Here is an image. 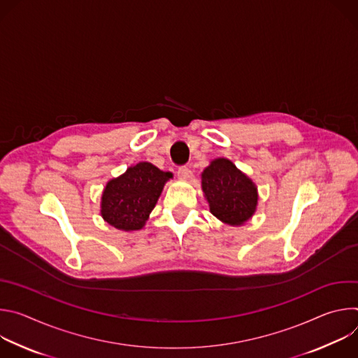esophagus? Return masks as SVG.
I'll list each match as a JSON object with an SVG mask.
<instances>
[{"label": "esophagus", "instance_id": "1", "mask_svg": "<svg viewBox=\"0 0 358 358\" xmlns=\"http://www.w3.org/2000/svg\"><path fill=\"white\" fill-rule=\"evenodd\" d=\"M177 174H178V177H180V178H182V180H189V178L192 177V173H191V170H189L187 166H181V167H178Z\"/></svg>", "mask_w": 358, "mask_h": 358}]
</instances>
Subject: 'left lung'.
Masks as SVG:
<instances>
[{
  "instance_id": "left-lung-1",
  "label": "left lung",
  "mask_w": 358,
  "mask_h": 358,
  "mask_svg": "<svg viewBox=\"0 0 358 358\" xmlns=\"http://www.w3.org/2000/svg\"><path fill=\"white\" fill-rule=\"evenodd\" d=\"M202 191L210 211L225 224L241 225L257 210V187L227 159L214 160L203 170Z\"/></svg>"
}]
</instances>
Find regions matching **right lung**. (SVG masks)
Here are the masks:
<instances>
[{
  "mask_svg": "<svg viewBox=\"0 0 358 358\" xmlns=\"http://www.w3.org/2000/svg\"><path fill=\"white\" fill-rule=\"evenodd\" d=\"M171 177V173L145 162L127 169L123 176L108 182L101 195V217L117 229H141Z\"/></svg>",
  "mask_w": 358,
  "mask_h": 358,
  "instance_id": "obj_1",
  "label": "right lung"
}]
</instances>
